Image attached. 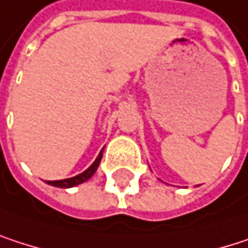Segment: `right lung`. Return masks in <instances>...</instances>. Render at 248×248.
Wrapping results in <instances>:
<instances>
[{
  "instance_id": "add662e5",
  "label": "right lung",
  "mask_w": 248,
  "mask_h": 248,
  "mask_svg": "<svg viewBox=\"0 0 248 248\" xmlns=\"http://www.w3.org/2000/svg\"><path fill=\"white\" fill-rule=\"evenodd\" d=\"M102 152H104V149L101 150V153L98 155V157L95 159V162L85 170V172H82V173H79V175H76V176H73V178H69V179H62V181H47V184L52 186H56V187H73V186L76 185H80V184H83V182H86L89 178H92L93 176V173L96 172V169H98V166H99V163H101V159H102Z\"/></svg>"
}]
</instances>
